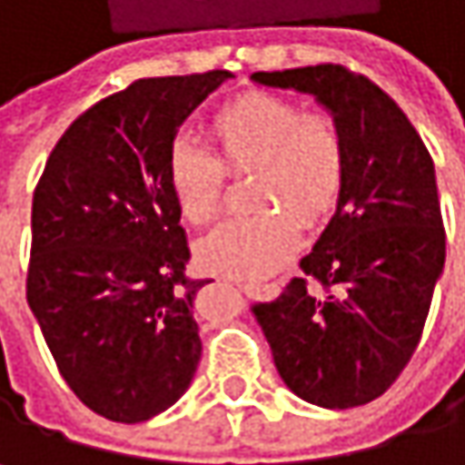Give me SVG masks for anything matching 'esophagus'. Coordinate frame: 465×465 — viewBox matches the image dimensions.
<instances>
[{"label":"esophagus","instance_id":"1","mask_svg":"<svg viewBox=\"0 0 465 465\" xmlns=\"http://www.w3.org/2000/svg\"><path fill=\"white\" fill-rule=\"evenodd\" d=\"M244 293H263V296H277L280 288L277 285H250V282H236Z\"/></svg>","mask_w":465,"mask_h":465}]
</instances>
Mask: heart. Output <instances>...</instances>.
I'll return each instance as SVG.
<instances>
[{
    "mask_svg": "<svg viewBox=\"0 0 465 465\" xmlns=\"http://www.w3.org/2000/svg\"><path fill=\"white\" fill-rule=\"evenodd\" d=\"M221 158L191 137L166 153V183L193 226L221 213L226 170L255 169L252 202L263 210L233 218L196 244V263L236 280L266 277L299 247L302 227L323 223L336 210L347 180V140L325 113L274 94H247L218 110L210 124Z\"/></svg>",
    "mask_w": 465,
    "mask_h": 465,
    "instance_id": "heart-1",
    "label": "heart"
}]
</instances>
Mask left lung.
I'll use <instances>...</instances> for the list:
<instances>
[{"instance_id": "left-lung-1", "label": "left lung", "mask_w": 465, "mask_h": 465, "mask_svg": "<svg viewBox=\"0 0 465 465\" xmlns=\"http://www.w3.org/2000/svg\"><path fill=\"white\" fill-rule=\"evenodd\" d=\"M250 80L315 96L347 140L344 191L302 258L304 277L255 304V321L299 399L325 410L369 404L410 363L444 272L430 153L380 85L339 64L255 72Z\"/></svg>"}]
</instances>
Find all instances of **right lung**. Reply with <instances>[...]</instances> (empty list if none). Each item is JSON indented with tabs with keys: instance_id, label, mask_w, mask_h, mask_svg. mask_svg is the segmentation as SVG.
<instances>
[{
	"instance_id": "right-lung-1",
	"label": "right lung",
	"mask_w": 465,
	"mask_h": 465,
	"mask_svg": "<svg viewBox=\"0 0 465 465\" xmlns=\"http://www.w3.org/2000/svg\"><path fill=\"white\" fill-rule=\"evenodd\" d=\"M232 72L144 77L85 110L55 142L32 202L26 302L72 393L142 422L191 385L202 339L166 153Z\"/></svg>"
}]
</instances>
